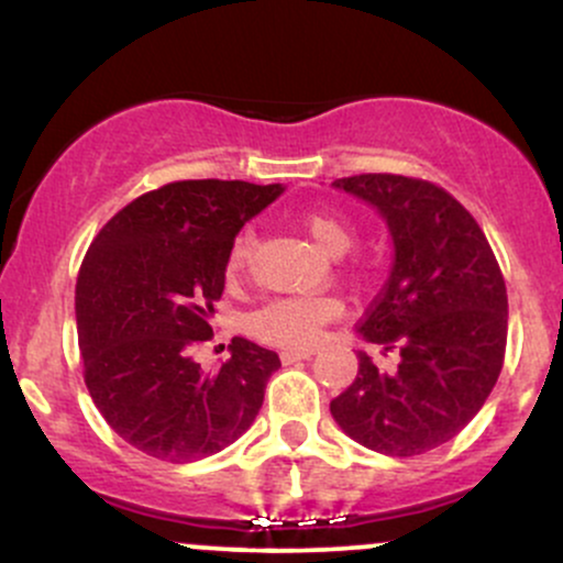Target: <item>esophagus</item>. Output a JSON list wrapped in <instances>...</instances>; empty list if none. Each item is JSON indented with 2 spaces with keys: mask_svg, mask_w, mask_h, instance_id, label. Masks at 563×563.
Masks as SVG:
<instances>
[{
  "mask_svg": "<svg viewBox=\"0 0 563 563\" xmlns=\"http://www.w3.org/2000/svg\"><path fill=\"white\" fill-rule=\"evenodd\" d=\"M312 349H283L280 352V360L286 365H290V363H299V360H309L312 357Z\"/></svg>",
  "mask_w": 563,
  "mask_h": 563,
  "instance_id": "obj_1",
  "label": "esophagus"
}]
</instances>
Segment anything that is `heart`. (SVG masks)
Returning a JSON list of instances; mask_svg holds the SVG:
<instances>
[{"label": "heart", "instance_id": "b5f03b06", "mask_svg": "<svg viewBox=\"0 0 563 563\" xmlns=\"http://www.w3.org/2000/svg\"><path fill=\"white\" fill-rule=\"evenodd\" d=\"M299 224L328 256H341L354 243V230L344 219L322 214V211H301ZM254 241L256 235L251 228L235 232L228 251V264H224L230 280H238L245 273ZM339 314L341 301L333 296H275L251 314L249 331L264 344L307 349L320 339L322 328Z\"/></svg>", "mask_w": 563, "mask_h": 563}]
</instances>
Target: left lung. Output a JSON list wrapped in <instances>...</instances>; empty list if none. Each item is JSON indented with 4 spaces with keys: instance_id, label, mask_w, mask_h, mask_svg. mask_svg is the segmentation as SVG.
<instances>
[{
    "instance_id": "8db88e82",
    "label": "left lung",
    "mask_w": 563,
    "mask_h": 563,
    "mask_svg": "<svg viewBox=\"0 0 563 563\" xmlns=\"http://www.w3.org/2000/svg\"><path fill=\"white\" fill-rule=\"evenodd\" d=\"M333 185L376 206L391 230V275L360 333L397 349L399 365L380 373L360 354L357 378L331 412L365 448L421 455L450 442L500 376L506 280L476 219L444 187L402 174H354Z\"/></svg>"
}]
</instances>
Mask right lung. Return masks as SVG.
<instances>
[{
	"label": "right lung",
	"mask_w": 563,
	"mask_h": 563,
	"mask_svg": "<svg viewBox=\"0 0 563 563\" xmlns=\"http://www.w3.org/2000/svg\"><path fill=\"white\" fill-rule=\"evenodd\" d=\"M280 185L179 179L142 192L97 232L76 280L84 384L108 426L145 455L192 463L249 429L280 367L269 349L232 339L214 373L196 349L214 339L235 232Z\"/></svg>",
	"instance_id": "obj_1"
}]
</instances>
